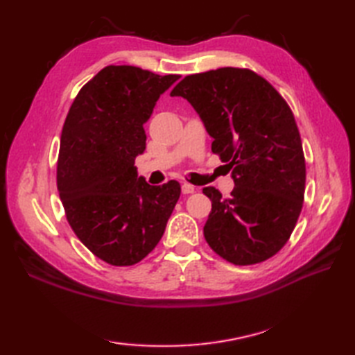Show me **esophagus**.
<instances>
[{
	"mask_svg": "<svg viewBox=\"0 0 355 355\" xmlns=\"http://www.w3.org/2000/svg\"><path fill=\"white\" fill-rule=\"evenodd\" d=\"M182 192H183L184 195H187V193H193V192H195V187H193L192 184H189V183H184V184L182 186Z\"/></svg>",
	"mask_w": 355,
	"mask_h": 355,
	"instance_id": "esophagus-1",
	"label": "esophagus"
}]
</instances>
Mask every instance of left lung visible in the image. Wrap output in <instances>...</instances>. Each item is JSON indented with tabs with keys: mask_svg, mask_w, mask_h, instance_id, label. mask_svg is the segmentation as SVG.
Wrapping results in <instances>:
<instances>
[{
	"mask_svg": "<svg viewBox=\"0 0 355 355\" xmlns=\"http://www.w3.org/2000/svg\"><path fill=\"white\" fill-rule=\"evenodd\" d=\"M171 96L184 97L198 112L212 153L235 182L229 198L212 186L202 189L212 201L207 244L235 266L271 258L304 205L305 158L290 107L259 74L233 67L186 76Z\"/></svg>",
	"mask_w": 355,
	"mask_h": 355,
	"instance_id": "1",
	"label": "left lung"
}]
</instances>
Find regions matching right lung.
Returning a JSON list of instances; mask_svg holds the SVG:
<instances>
[{
    "label": "right lung",
    "mask_w": 355,
    "mask_h": 355,
    "mask_svg": "<svg viewBox=\"0 0 355 355\" xmlns=\"http://www.w3.org/2000/svg\"><path fill=\"white\" fill-rule=\"evenodd\" d=\"M178 79L108 65L82 87L67 114L59 197L80 243L111 266H134L154 250L182 193L175 180L148 184L134 166L146 149L143 125Z\"/></svg>",
    "instance_id": "obj_1"
}]
</instances>
